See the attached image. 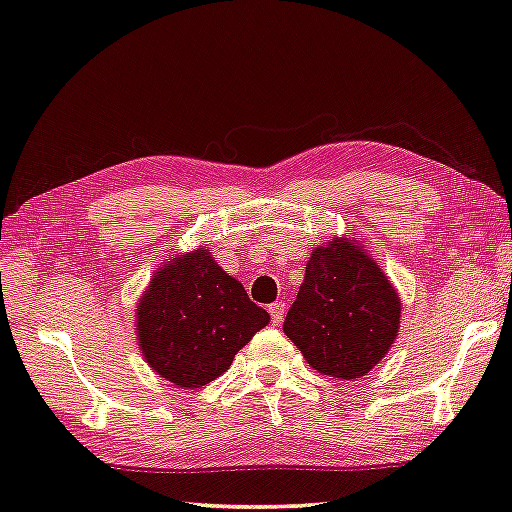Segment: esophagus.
<instances>
[{
  "label": "esophagus",
  "instance_id": "obj_1",
  "mask_svg": "<svg viewBox=\"0 0 512 512\" xmlns=\"http://www.w3.org/2000/svg\"><path fill=\"white\" fill-rule=\"evenodd\" d=\"M284 311H287V305H284V302H273V305L268 307V314H271V320H273L275 325L282 323Z\"/></svg>",
  "mask_w": 512,
  "mask_h": 512
}]
</instances>
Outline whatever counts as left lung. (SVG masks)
<instances>
[{"instance_id":"8db88e82","label":"left lung","mask_w":512,"mask_h":512,"mask_svg":"<svg viewBox=\"0 0 512 512\" xmlns=\"http://www.w3.org/2000/svg\"><path fill=\"white\" fill-rule=\"evenodd\" d=\"M400 314L402 300L375 259L336 237L311 253L282 329L314 370L359 379L391 350Z\"/></svg>"}]
</instances>
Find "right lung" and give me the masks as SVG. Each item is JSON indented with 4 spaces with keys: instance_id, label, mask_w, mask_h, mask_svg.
Returning <instances> with one entry per match:
<instances>
[{
    "instance_id": "1",
    "label": "right lung",
    "mask_w": 512,
    "mask_h": 512,
    "mask_svg": "<svg viewBox=\"0 0 512 512\" xmlns=\"http://www.w3.org/2000/svg\"><path fill=\"white\" fill-rule=\"evenodd\" d=\"M268 320L244 284L198 248L153 273L135 329L151 370L180 388H201L230 368Z\"/></svg>"
}]
</instances>
